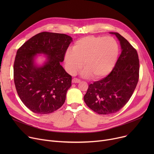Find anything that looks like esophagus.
Returning <instances> with one entry per match:
<instances>
[{"label":"esophagus","mask_w":154,"mask_h":154,"mask_svg":"<svg viewBox=\"0 0 154 154\" xmlns=\"http://www.w3.org/2000/svg\"><path fill=\"white\" fill-rule=\"evenodd\" d=\"M72 83H79L80 82V80L77 78H74L72 79Z\"/></svg>","instance_id":"34e87169"}]
</instances>
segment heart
<instances>
[{
  "label": "heart",
  "mask_w": 154,
  "mask_h": 154,
  "mask_svg": "<svg viewBox=\"0 0 154 154\" xmlns=\"http://www.w3.org/2000/svg\"><path fill=\"white\" fill-rule=\"evenodd\" d=\"M119 54L116 40L111 37H84L77 40L64 56L69 73L74 74L82 67L84 77L92 76L94 79L107 75L114 67Z\"/></svg>",
  "instance_id": "b5f03b06"
}]
</instances>
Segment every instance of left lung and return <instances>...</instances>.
Listing matches in <instances>:
<instances>
[{"label": "left lung", "mask_w": 154, "mask_h": 154, "mask_svg": "<svg viewBox=\"0 0 154 154\" xmlns=\"http://www.w3.org/2000/svg\"><path fill=\"white\" fill-rule=\"evenodd\" d=\"M122 52L110 74L88 85L84 100L99 114L107 115L120 110L132 95L139 78V60L137 51L117 32Z\"/></svg>", "instance_id": "1"}]
</instances>
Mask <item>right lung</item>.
<instances>
[{
	"label": "right lung",
	"mask_w": 154,
	"mask_h": 154,
	"mask_svg": "<svg viewBox=\"0 0 154 154\" xmlns=\"http://www.w3.org/2000/svg\"><path fill=\"white\" fill-rule=\"evenodd\" d=\"M71 37L43 32L29 39L19 48L14 64V80L22 102L39 114L52 113L64 103L72 76L60 64L64 60ZM47 59L41 66L35 63L37 54Z\"/></svg>",
	"instance_id": "1"
}]
</instances>
